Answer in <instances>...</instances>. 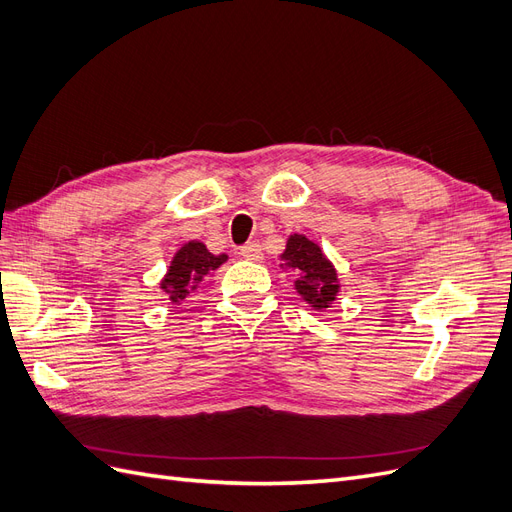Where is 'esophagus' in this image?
Wrapping results in <instances>:
<instances>
[{
    "mask_svg": "<svg viewBox=\"0 0 512 512\" xmlns=\"http://www.w3.org/2000/svg\"><path fill=\"white\" fill-rule=\"evenodd\" d=\"M239 254H241L243 258H247V260H260V258H262V247H260L258 241H250V243H245V245L241 247Z\"/></svg>",
    "mask_w": 512,
    "mask_h": 512,
    "instance_id": "1",
    "label": "esophagus"
}]
</instances>
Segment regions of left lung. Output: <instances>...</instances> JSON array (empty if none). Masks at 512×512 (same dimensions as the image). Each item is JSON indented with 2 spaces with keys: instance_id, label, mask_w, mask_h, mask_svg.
Returning <instances> with one entry per match:
<instances>
[{
  "instance_id": "left-lung-1",
  "label": "left lung",
  "mask_w": 512,
  "mask_h": 512,
  "mask_svg": "<svg viewBox=\"0 0 512 512\" xmlns=\"http://www.w3.org/2000/svg\"><path fill=\"white\" fill-rule=\"evenodd\" d=\"M280 269L292 271L294 290L316 312H324L342 290V282L333 262L322 252V247L307 239L301 232H294L286 241V250L280 254Z\"/></svg>"
}]
</instances>
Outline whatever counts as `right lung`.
Returning <instances> with one entry per match:
<instances>
[{"mask_svg":"<svg viewBox=\"0 0 512 512\" xmlns=\"http://www.w3.org/2000/svg\"><path fill=\"white\" fill-rule=\"evenodd\" d=\"M228 254H211L203 241H188L175 252L170 267L160 282V290L166 294L170 305L177 307L190 292H196L200 282L211 271H218Z\"/></svg>","mask_w":512,"mask_h":512,"instance_id":"add662e5","label":"right lung"}]
</instances>
